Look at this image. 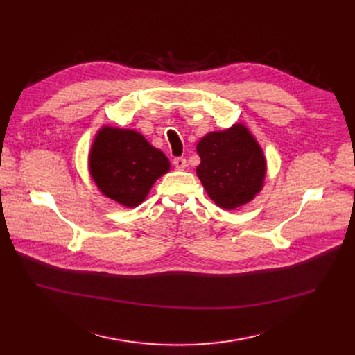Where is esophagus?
I'll list each match as a JSON object with an SVG mask.
<instances>
[{"label": "esophagus", "instance_id": "esophagus-1", "mask_svg": "<svg viewBox=\"0 0 355 355\" xmlns=\"http://www.w3.org/2000/svg\"><path fill=\"white\" fill-rule=\"evenodd\" d=\"M173 164H175V167L178 168V171H183V168L188 166L187 164V159H184V157H176L173 160Z\"/></svg>", "mask_w": 355, "mask_h": 355}]
</instances>
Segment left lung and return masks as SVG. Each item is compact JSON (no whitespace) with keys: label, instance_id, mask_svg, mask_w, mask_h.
Instances as JSON below:
<instances>
[{"label":"left lung","instance_id":"left-lung-1","mask_svg":"<svg viewBox=\"0 0 355 355\" xmlns=\"http://www.w3.org/2000/svg\"><path fill=\"white\" fill-rule=\"evenodd\" d=\"M196 151L200 157L196 175L218 207L228 211L243 207L263 189L266 157L244 124L208 132Z\"/></svg>","mask_w":355,"mask_h":355}]
</instances>
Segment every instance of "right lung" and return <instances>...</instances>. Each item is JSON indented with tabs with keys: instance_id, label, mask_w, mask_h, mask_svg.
I'll return each instance as SVG.
<instances>
[{
	"instance_id": "obj_1",
	"label": "right lung",
	"mask_w": 355,
	"mask_h": 355,
	"mask_svg": "<svg viewBox=\"0 0 355 355\" xmlns=\"http://www.w3.org/2000/svg\"><path fill=\"white\" fill-rule=\"evenodd\" d=\"M88 166L101 193L125 208L139 207L156 180L171 171L163 151L143 134L110 125L95 134Z\"/></svg>"
}]
</instances>
